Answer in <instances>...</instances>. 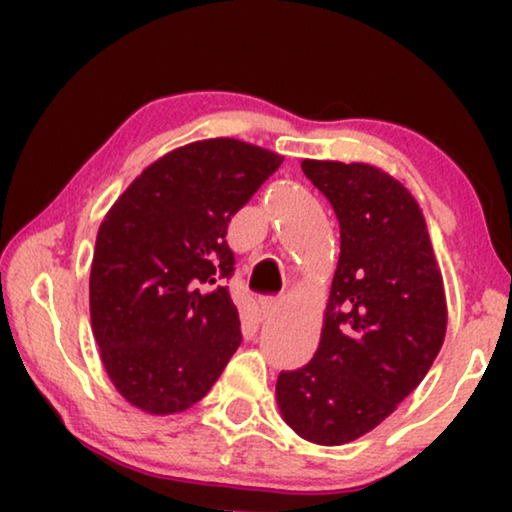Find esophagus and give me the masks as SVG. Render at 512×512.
<instances>
[{"instance_id":"34e87169","label":"esophagus","mask_w":512,"mask_h":512,"mask_svg":"<svg viewBox=\"0 0 512 512\" xmlns=\"http://www.w3.org/2000/svg\"><path fill=\"white\" fill-rule=\"evenodd\" d=\"M258 307H261L263 317H270V314H275L282 307V300L275 296H261L258 298Z\"/></svg>"}]
</instances>
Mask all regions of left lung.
Instances as JSON below:
<instances>
[{
	"mask_svg": "<svg viewBox=\"0 0 512 512\" xmlns=\"http://www.w3.org/2000/svg\"><path fill=\"white\" fill-rule=\"evenodd\" d=\"M340 221V258L312 361L277 377L298 436L342 445L384 422L443 347L447 307L422 209L366 163L303 160Z\"/></svg>",
	"mask_w": 512,
	"mask_h": 512,
	"instance_id": "1",
	"label": "left lung"
}]
</instances>
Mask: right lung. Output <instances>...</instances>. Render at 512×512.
<instances>
[{"label": "right lung", "instance_id": "obj_1", "mask_svg": "<svg viewBox=\"0 0 512 512\" xmlns=\"http://www.w3.org/2000/svg\"><path fill=\"white\" fill-rule=\"evenodd\" d=\"M282 160L240 139L193 142L146 167L104 216L90 321L109 380L135 408H191L240 347L228 223Z\"/></svg>", "mask_w": 512, "mask_h": 512}]
</instances>
